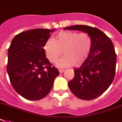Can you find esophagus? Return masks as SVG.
<instances>
[{"label":"esophagus","mask_w":122,"mask_h":122,"mask_svg":"<svg viewBox=\"0 0 122 122\" xmlns=\"http://www.w3.org/2000/svg\"><path fill=\"white\" fill-rule=\"evenodd\" d=\"M64 71V69H59V73H60V74L63 73Z\"/></svg>","instance_id":"34e87169"}]
</instances>
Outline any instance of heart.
<instances>
[{"label":"heart","mask_w":122,"mask_h":122,"mask_svg":"<svg viewBox=\"0 0 122 122\" xmlns=\"http://www.w3.org/2000/svg\"><path fill=\"white\" fill-rule=\"evenodd\" d=\"M92 48V39L87 33L61 31L56 36L55 40L49 39L43 49L47 59L55 63L63 53L64 55L56 63L59 67L77 66L88 58Z\"/></svg>","instance_id":"1"}]
</instances>
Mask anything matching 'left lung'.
I'll return each instance as SVG.
<instances>
[{
  "mask_svg": "<svg viewBox=\"0 0 122 122\" xmlns=\"http://www.w3.org/2000/svg\"><path fill=\"white\" fill-rule=\"evenodd\" d=\"M64 30L87 33L92 39L89 55L79 67L74 69V77L68 86L77 97L89 101L105 92L115 75L117 56L111 40L98 28L87 25H73Z\"/></svg>",
  "mask_w": 122,
  "mask_h": 122,
  "instance_id": "8db88e82",
  "label": "left lung"
}]
</instances>
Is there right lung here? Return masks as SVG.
<instances>
[{
    "label": "right lung",
    "mask_w": 122,
    "mask_h": 122,
    "mask_svg": "<svg viewBox=\"0 0 122 122\" xmlns=\"http://www.w3.org/2000/svg\"><path fill=\"white\" fill-rule=\"evenodd\" d=\"M55 29L37 28L15 36L8 50L7 73L15 91L25 99L38 101L51 90L59 75L47 58L43 46Z\"/></svg>",
    "instance_id": "1"
}]
</instances>
